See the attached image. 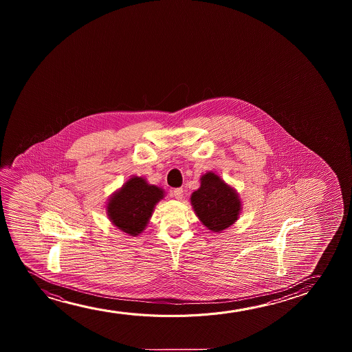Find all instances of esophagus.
Instances as JSON below:
<instances>
[{
	"label": "esophagus",
	"instance_id": "esophagus-1",
	"mask_svg": "<svg viewBox=\"0 0 352 352\" xmlns=\"http://www.w3.org/2000/svg\"><path fill=\"white\" fill-rule=\"evenodd\" d=\"M173 196L174 198H177V199H182L184 196V190L183 188H174L173 190Z\"/></svg>",
	"mask_w": 352,
	"mask_h": 352
}]
</instances>
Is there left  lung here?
<instances>
[{
  "instance_id": "left-lung-1",
  "label": "left lung",
  "mask_w": 352,
  "mask_h": 352,
  "mask_svg": "<svg viewBox=\"0 0 352 352\" xmlns=\"http://www.w3.org/2000/svg\"><path fill=\"white\" fill-rule=\"evenodd\" d=\"M191 206L209 231L220 233L231 227L241 212L239 195L215 172L201 177V186L191 195Z\"/></svg>"
}]
</instances>
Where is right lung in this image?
<instances>
[{"label":"right lung","instance_id":"right-lung-1","mask_svg":"<svg viewBox=\"0 0 352 352\" xmlns=\"http://www.w3.org/2000/svg\"><path fill=\"white\" fill-rule=\"evenodd\" d=\"M164 188L148 184L143 177H132L107 202L108 219L129 236H140L154 212L155 206L164 199Z\"/></svg>","mask_w":352,"mask_h":352}]
</instances>
